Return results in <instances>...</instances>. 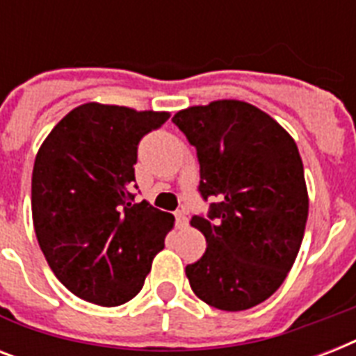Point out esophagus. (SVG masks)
I'll return each instance as SVG.
<instances>
[{
  "mask_svg": "<svg viewBox=\"0 0 356 356\" xmlns=\"http://www.w3.org/2000/svg\"><path fill=\"white\" fill-rule=\"evenodd\" d=\"M175 223H177V227H186V225H188V216H186V212L184 211L175 212Z\"/></svg>",
  "mask_w": 356,
  "mask_h": 356,
  "instance_id": "34e87169",
  "label": "esophagus"
}]
</instances>
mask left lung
I'll use <instances>...</instances> for the list:
<instances>
[{
    "mask_svg": "<svg viewBox=\"0 0 356 356\" xmlns=\"http://www.w3.org/2000/svg\"><path fill=\"white\" fill-rule=\"evenodd\" d=\"M197 151L209 216H192L207 249L186 266L190 286L214 309L238 312L279 290L303 242L309 194L298 145L270 114L238 99L172 118Z\"/></svg>",
    "mask_w": 356,
    "mask_h": 356,
    "instance_id": "left-lung-1",
    "label": "left lung"
}]
</instances>
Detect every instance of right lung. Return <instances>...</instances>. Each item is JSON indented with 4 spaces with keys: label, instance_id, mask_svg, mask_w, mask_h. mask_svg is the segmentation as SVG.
Returning <instances> with one entry per match:
<instances>
[{
    "label": "right lung",
    "instance_id": "add662e5",
    "mask_svg": "<svg viewBox=\"0 0 356 356\" xmlns=\"http://www.w3.org/2000/svg\"><path fill=\"white\" fill-rule=\"evenodd\" d=\"M170 113L85 103L51 129L31 181L33 225L55 277L102 307L142 290L175 218L134 203L138 142Z\"/></svg>",
    "mask_w": 356,
    "mask_h": 356
}]
</instances>
